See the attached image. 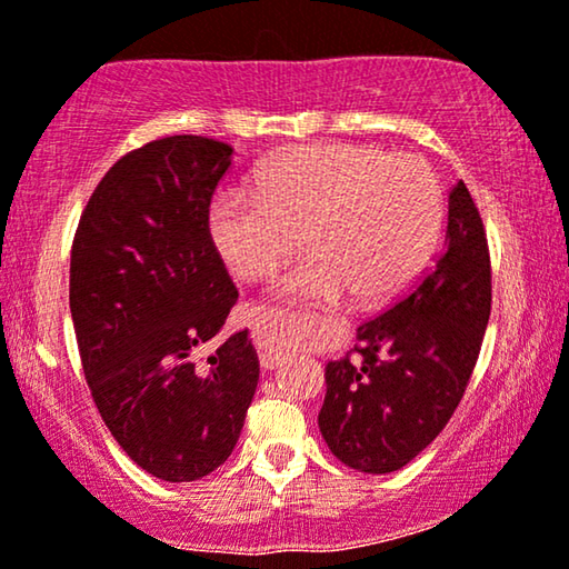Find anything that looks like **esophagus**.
<instances>
[{"mask_svg": "<svg viewBox=\"0 0 569 569\" xmlns=\"http://www.w3.org/2000/svg\"><path fill=\"white\" fill-rule=\"evenodd\" d=\"M259 360H261V368L263 370H274L277 365L284 360V355L282 352H274V349H261Z\"/></svg>", "mask_w": 569, "mask_h": 569, "instance_id": "obj_1", "label": "esophagus"}]
</instances>
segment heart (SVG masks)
<instances>
[{
  "label": "heart",
  "instance_id": "obj_1",
  "mask_svg": "<svg viewBox=\"0 0 569 569\" xmlns=\"http://www.w3.org/2000/svg\"><path fill=\"white\" fill-rule=\"evenodd\" d=\"M440 222L442 191L422 158L349 142L279 154L259 191L222 189L209 207L217 251L240 279L274 274L306 238L313 253L277 290L321 306L399 295L422 271Z\"/></svg>",
  "mask_w": 569,
  "mask_h": 569
}]
</instances>
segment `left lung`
I'll use <instances>...</instances> for the list:
<instances>
[{"label": "left lung", "mask_w": 569, "mask_h": 569, "mask_svg": "<svg viewBox=\"0 0 569 569\" xmlns=\"http://www.w3.org/2000/svg\"><path fill=\"white\" fill-rule=\"evenodd\" d=\"M492 310L487 232L469 189L448 197L435 267L357 329L355 357L326 365L318 427L331 453L362 473H391L422 453L453 417Z\"/></svg>", "instance_id": "8db88e82"}]
</instances>
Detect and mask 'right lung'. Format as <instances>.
Instances as JSON below:
<instances>
[{
    "label": "right lung",
    "mask_w": 569,
    "mask_h": 569,
    "mask_svg": "<svg viewBox=\"0 0 569 569\" xmlns=\"http://www.w3.org/2000/svg\"><path fill=\"white\" fill-rule=\"evenodd\" d=\"M232 147L176 134L123 154L77 224L69 310L92 401L131 461L193 481L228 461L259 383L238 331L199 360L238 290L209 232Z\"/></svg>",
    "instance_id": "obj_1"
}]
</instances>
